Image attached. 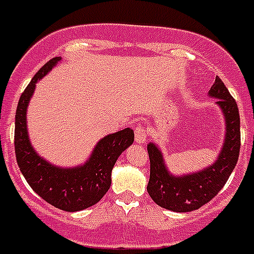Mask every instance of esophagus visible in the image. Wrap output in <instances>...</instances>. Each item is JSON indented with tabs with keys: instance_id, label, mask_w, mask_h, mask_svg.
Masks as SVG:
<instances>
[{
	"instance_id": "obj_1",
	"label": "esophagus",
	"mask_w": 254,
	"mask_h": 254,
	"mask_svg": "<svg viewBox=\"0 0 254 254\" xmlns=\"http://www.w3.org/2000/svg\"><path fill=\"white\" fill-rule=\"evenodd\" d=\"M146 137H147V131L146 128L143 127V126L138 125L136 128H134V140H136V142L138 143H142L146 141Z\"/></svg>"
}]
</instances>
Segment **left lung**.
Returning <instances> with one entry per match:
<instances>
[{"label": "left lung", "mask_w": 254, "mask_h": 254, "mask_svg": "<svg viewBox=\"0 0 254 254\" xmlns=\"http://www.w3.org/2000/svg\"><path fill=\"white\" fill-rule=\"evenodd\" d=\"M208 94L217 98L216 103L223 111L226 125L223 149L212 165L187 176H173L165 167L158 146L152 142L147 145L150 158L147 192L156 205L174 212L197 210L214 198L225 186L239 158L241 120L237 102L219 76Z\"/></svg>", "instance_id": "left-lung-1"}]
</instances>
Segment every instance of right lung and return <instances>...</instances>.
Instances as JSON below:
<instances>
[{"mask_svg": "<svg viewBox=\"0 0 254 254\" xmlns=\"http://www.w3.org/2000/svg\"><path fill=\"white\" fill-rule=\"evenodd\" d=\"M58 61L61 57L48 61L20 96L15 114V154L20 172L35 193L60 210L73 212L95 205L107 193L114 164L132 145L134 134L131 128L108 134L96 143L89 160L76 168H58L40 158L29 140L26 109L38 80L44 77Z\"/></svg>", "mask_w": 254, "mask_h": 254, "instance_id": "1", "label": "right lung"}]
</instances>
